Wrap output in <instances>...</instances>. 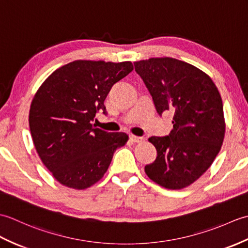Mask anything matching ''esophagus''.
Segmentation results:
<instances>
[{"label":"esophagus","instance_id":"1","mask_svg":"<svg viewBox=\"0 0 248 248\" xmlns=\"http://www.w3.org/2000/svg\"><path fill=\"white\" fill-rule=\"evenodd\" d=\"M130 140L134 141V143H141V141H144V138H140V136H135V135H130Z\"/></svg>","mask_w":248,"mask_h":248}]
</instances>
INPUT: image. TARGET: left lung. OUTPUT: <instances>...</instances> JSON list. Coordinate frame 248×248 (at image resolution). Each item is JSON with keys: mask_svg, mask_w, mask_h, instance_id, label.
I'll return each mask as SVG.
<instances>
[{"mask_svg": "<svg viewBox=\"0 0 248 248\" xmlns=\"http://www.w3.org/2000/svg\"><path fill=\"white\" fill-rule=\"evenodd\" d=\"M159 115L173 114L167 136L148 140L156 149L145 166L152 181L168 189L191 186L207 171L225 136L223 102L208 75L186 62L156 57L134 62Z\"/></svg>", "mask_w": 248, "mask_h": 248, "instance_id": "obj_1", "label": "left lung"}]
</instances>
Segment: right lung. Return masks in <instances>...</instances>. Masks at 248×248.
<instances>
[{
  "label": "right lung",
  "mask_w": 248,
  "mask_h": 248,
  "mask_svg": "<svg viewBox=\"0 0 248 248\" xmlns=\"http://www.w3.org/2000/svg\"><path fill=\"white\" fill-rule=\"evenodd\" d=\"M133 70L131 62L75 61L56 69L39 87L30 108L37 154L61 184L76 189L101 179L129 136L94 127V116L115 83Z\"/></svg>",
  "instance_id": "1"
}]
</instances>
